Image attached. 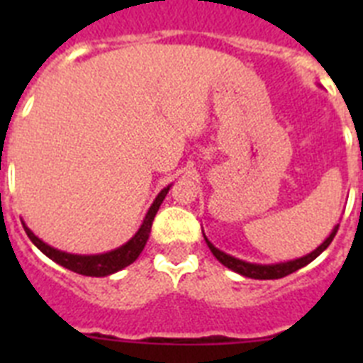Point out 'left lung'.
Returning a JSON list of instances; mask_svg holds the SVG:
<instances>
[{"label":"left lung","mask_w":363,"mask_h":363,"mask_svg":"<svg viewBox=\"0 0 363 363\" xmlns=\"http://www.w3.org/2000/svg\"><path fill=\"white\" fill-rule=\"evenodd\" d=\"M336 233H338V225L333 229V233L329 234V238H325V242H323L320 247H316L313 252H309V255H306V256H301V258L291 259V262H281V264H272V265L249 264V262H243V259L234 258V256L225 255L223 251L216 249V247H214L209 240L205 238V236L203 238H205V242H207V245H209L211 252L216 256L218 262L225 265L227 269H230V271L238 272V274H242V277L255 278V280H278V278L287 277V274L298 271V269L306 267V265L311 264L314 258H318V256L325 251L327 247L331 245V242H333V238L336 236Z\"/></svg>","instance_id":"1"}]
</instances>
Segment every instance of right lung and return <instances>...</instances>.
Masks as SVG:
<instances>
[{"mask_svg":"<svg viewBox=\"0 0 363 363\" xmlns=\"http://www.w3.org/2000/svg\"><path fill=\"white\" fill-rule=\"evenodd\" d=\"M169 189H171V185H167V187L160 192L158 196H156V200H154L152 205H150L149 213H147L145 220H143L142 227L138 229V233L134 234L133 238L125 243V245L118 247V249H114V251L104 252V255L82 256V255H70V252L57 251V249H54V247L47 245L43 240L38 238L36 234L32 233L25 223H23V229L25 233H27L28 238H30V242L34 243V245H36L45 256H49L52 262L60 264L62 267L78 272V274H83V277H108V274H112V272L121 271L123 267L133 264L134 259L140 256V252L143 251V247H145L147 240H149L154 216H156V213H158L162 201L165 200Z\"/></svg>","mask_w":363,"mask_h":363,"instance_id":"1","label":"right lung"}]
</instances>
